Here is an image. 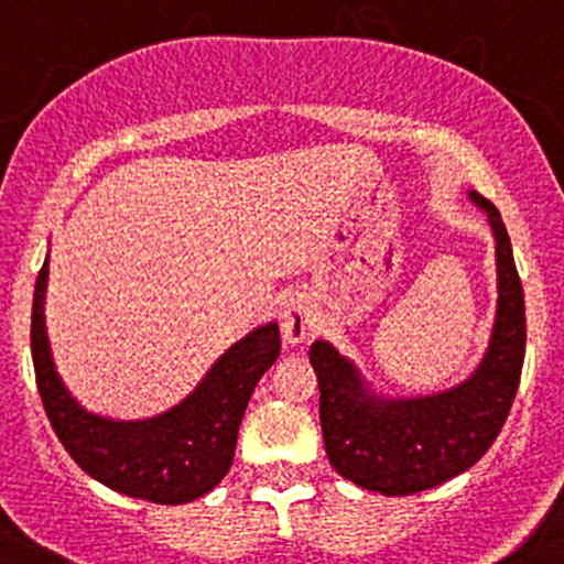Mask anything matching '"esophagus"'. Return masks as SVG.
I'll return each instance as SVG.
<instances>
[{
	"mask_svg": "<svg viewBox=\"0 0 564 564\" xmlns=\"http://www.w3.org/2000/svg\"><path fill=\"white\" fill-rule=\"evenodd\" d=\"M311 324V308L303 300V294H289L281 303V333L283 340L292 346H300L308 335Z\"/></svg>",
	"mask_w": 564,
	"mask_h": 564,
	"instance_id": "obj_1",
	"label": "esophagus"
}]
</instances>
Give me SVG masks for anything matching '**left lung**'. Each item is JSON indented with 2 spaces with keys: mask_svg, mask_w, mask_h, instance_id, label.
Instances as JSON below:
<instances>
[{
  "mask_svg": "<svg viewBox=\"0 0 564 564\" xmlns=\"http://www.w3.org/2000/svg\"><path fill=\"white\" fill-rule=\"evenodd\" d=\"M497 256V314L475 371L431 395L392 398L371 388L360 368L329 340L311 344L318 379L324 451L340 477L384 497H406L460 475L482 458L508 420L524 366V289L502 215L477 191Z\"/></svg>",
  "mask_w": 564,
  "mask_h": 564,
  "instance_id": "left-lung-1",
  "label": "left lung"
}]
</instances>
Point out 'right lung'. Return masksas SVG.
I'll return each instance as SVG.
<instances>
[{
    "label": "right lung",
    "mask_w": 564,
    "mask_h": 564,
    "mask_svg": "<svg viewBox=\"0 0 564 564\" xmlns=\"http://www.w3.org/2000/svg\"><path fill=\"white\" fill-rule=\"evenodd\" d=\"M48 256L32 300V362L51 429L70 458L104 486L158 505H185L213 491L235 460L237 431L256 382L281 355L278 322L253 327L213 362L180 403L144 420H113L76 401L45 333Z\"/></svg>",
    "instance_id": "add662e5"
}]
</instances>
